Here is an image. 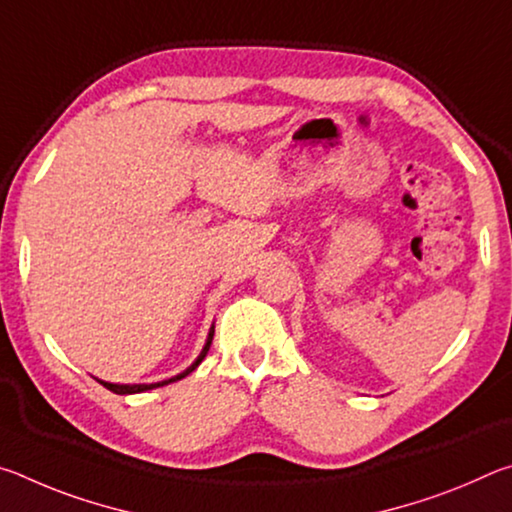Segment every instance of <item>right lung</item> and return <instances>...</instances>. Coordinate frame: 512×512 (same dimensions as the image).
<instances>
[{"mask_svg":"<svg viewBox=\"0 0 512 512\" xmlns=\"http://www.w3.org/2000/svg\"><path fill=\"white\" fill-rule=\"evenodd\" d=\"M212 336H214V325L210 327V334H207V341H205V345H203L201 354H198V359H196V361L192 363V366H189L185 372H180V375L171 377V379L158 381V384H110V381H103V379H97V381H99L101 386H106L108 391L117 393V395H133V393H144V391H151V388H158V386H164V384H171V381H178V379H183V377H187V375H189V372H192V370H196V368H198V363H201V361L205 359L207 350H210V345H212Z\"/></svg>","mask_w":512,"mask_h":512,"instance_id":"right-lung-1","label":"right lung"}]
</instances>
